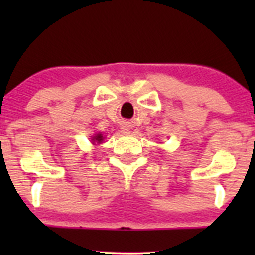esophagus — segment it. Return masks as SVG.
<instances>
[{
  "label": "esophagus",
  "mask_w": 255,
  "mask_h": 255,
  "mask_svg": "<svg viewBox=\"0 0 255 255\" xmlns=\"http://www.w3.org/2000/svg\"><path fill=\"white\" fill-rule=\"evenodd\" d=\"M123 129H125V130H129V125H128V123H127V125H126L125 127H123Z\"/></svg>",
  "instance_id": "34e87169"
}]
</instances>
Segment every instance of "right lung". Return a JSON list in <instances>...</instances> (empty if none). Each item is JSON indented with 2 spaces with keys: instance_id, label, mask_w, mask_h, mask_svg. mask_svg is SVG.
<instances>
[{
  "instance_id": "right-lung-1",
  "label": "right lung",
  "mask_w": 255,
  "mask_h": 255,
  "mask_svg": "<svg viewBox=\"0 0 255 255\" xmlns=\"http://www.w3.org/2000/svg\"><path fill=\"white\" fill-rule=\"evenodd\" d=\"M92 140H94V142H95V140H96V142H99V143L102 142V135L99 134V135H97V137H95Z\"/></svg>"
}]
</instances>
